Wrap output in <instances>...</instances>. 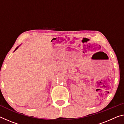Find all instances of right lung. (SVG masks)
Masks as SVG:
<instances>
[{
	"instance_id": "obj_1",
	"label": "right lung",
	"mask_w": 124,
	"mask_h": 124,
	"mask_svg": "<svg viewBox=\"0 0 124 124\" xmlns=\"http://www.w3.org/2000/svg\"><path fill=\"white\" fill-rule=\"evenodd\" d=\"M17 48H18V47H17V48H16V49H15V50H16V49H17Z\"/></svg>"
}]
</instances>
